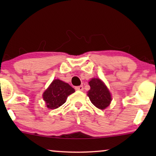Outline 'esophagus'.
Returning a JSON list of instances; mask_svg holds the SVG:
<instances>
[{"instance_id":"1","label":"esophagus","mask_w":156,"mask_h":156,"mask_svg":"<svg viewBox=\"0 0 156 156\" xmlns=\"http://www.w3.org/2000/svg\"><path fill=\"white\" fill-rule=\"evenodd\" d=\"M75 89L76 90H78V91H83V86L82 85H81V86H77V87H75Z\"/></svg>"}]
</instances>
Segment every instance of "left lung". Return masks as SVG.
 <instances>
[{"label": "left lung", "instance_id": "1", "mask_svg": "<svg viewBox=\"0 0 156 156\" xmlns=\"http://www.w3.org/2000/svg\"><path fill=\"white\" fill-rule=\"evenodd\" d=\"M90 90L88 97L94 105L99 109H104L110 104L112 101L111 94L101 80L94 78L89 82Z\"/></svg>", "mask_w": 156, "mask_h": 156}]
</instances>
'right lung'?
<instances>
[{
	"label": "right lung",
	"instance_id": "add662e5",
	"mask_svg": "<svg viewBox=\"0 0 156 156\" xmlns=\"http://www.w3.org/2000/svg\"><path fill=\"white\" fill-rule=\"evenodd\" d=\"M75 90L67 84L59 80H55L43 94V99L47 106L55 109L65 103L67 97Z\"/></svg>",
	"mask_w": 156,
	"mask_h": 156
}]
</instances>
